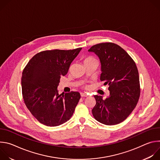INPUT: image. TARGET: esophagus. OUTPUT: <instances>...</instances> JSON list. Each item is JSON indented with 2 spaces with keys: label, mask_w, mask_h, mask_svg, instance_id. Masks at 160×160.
I'll use <instances>...</instances> for the list:
<instances>
[{
  "label": "esophagus",
  "mask_w": 160,
  "mask_h": 160,
  "mask_svg": "<svg viewBox=\"0 0 160 160\" xmlns=\"http://www.w3.org/2000/svg\"><path fill=\"white\" fill-rule=\"evenodd\" d=\"M80 95H81V97H87L88 96V94H87V93H83V92H82V93H80Z\"/></svg>",
  "instance_id": "obj_1"
}]
</instances>
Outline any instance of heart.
<instances>
[{"label":"heart","mask_w":160,"mask_h":160,"mask_svg":"<svg viewBox=\"0 0 160 160\" xmlns=\"http://www.w3.org/2000/svg\"><path fill=\"white\" fill-rule=\"evenodd\" d=\"M91 59V58H87L85 60H87V59Z\"/></svg>","instance_id":"1"}]
</instances>
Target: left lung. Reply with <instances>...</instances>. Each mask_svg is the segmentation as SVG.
<instances>
[{"instance_id": "8db88e82", "label": "left lung", "mask_w": 160, "mask_h": 160, "mask_svg": "<svg viewBox=\"0 0 160 160\" xmlns=\"http://www.w3.org/2000/svg\"><path fill=\"white\" fill-rule=\"evenodd\" d=\"M88 51L98 56L100 80L109 86V96L105 100L101 96H94L96 104L92 115L102 124H118L129 116L139 101L141 90L138 68L128 53L114 43L96 44Z\"/></svg>"}]
</instances>
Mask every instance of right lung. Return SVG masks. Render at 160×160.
I'll list each match as a JSON object with an SVG mask.
<instances>
[{
    "mask_svg": "<svg viewBox=\"0 0 160 160\" xmlns=\"http://www.w3.org/2000/svg\"><path fill=\"white\" fill-rule=\"evenodd\" d=\"M82 48L73 50L44 51L35 54L22 73V94L26 106L41 123L59 126L69 120L80 99L78 92L59 94L61 76Z\"/></svg>",
    "mask_w": 160,
    "mask_h": 160,
    "instance_id": "right-lung-1",
    "label": "right lung"
}]
</instances>
